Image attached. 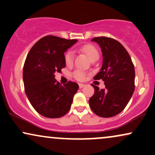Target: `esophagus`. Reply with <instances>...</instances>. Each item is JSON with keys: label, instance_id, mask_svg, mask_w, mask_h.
Wrapping results in <instances>:
<instances>
[{"label": "esophagus", "instance_id": "obj_1", "mask_svg": "<svg viewBox=\"0 0 155 155\" xmlns=\"http://www.w3.org/2000/svg\"><path fill=\"white\" fill-rule=\"evenodd\" d=\"M79 88L81 89L82 87H84V84H79Z\"/></svg>", "mask_w": 155, "mask_h": 155}]
</instances>
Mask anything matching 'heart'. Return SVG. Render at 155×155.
Returning a JSON list of instances; mask_svg holds the SVG:
<instances>
[{
    "label": "heart",
    "mask_w": 155,
    "mask_h": 155,
    "mask_svg": "<svg viewBox=\"0 0 155 155\" xmlns=\"http://www.w3.org/2000/svg\"><path fill=\"white\" fill-rule=\"evenodd\" d=\"M78 50H79V52L86 54L92 61H95L99 58V51L97 49V48L92 44H84V45L79 47ZM64 59H65V63L66 64V65L71 66L73 63H74V54H73L72 51H68V52L65 53ZM73 76L76 80L82 81L85 77V74L82 71L76 70L73 73Z\"/></svg>",
    "instance_id": "1"
}]
</instances>
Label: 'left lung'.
<instances>
[{
    "label": "left lung",
    "instance_id": "obj_1",
    "mask_svg": "<svg viewBox=\"0 0 155 155\" xmlns=\"http://www.w3.org/2000/svg\"><path fill=\"white\" fill-rule=\"evenodd\" d=\"M100 45L103 65L94 79H102L105 89H95L89 100L92 111L101 117L116 116L124 110L135 90V68L130 56L120 42L108 37L92 39Z\"/></svg>",
    "mask_w": 155,
    "mask_h": 155
}]
</instances>
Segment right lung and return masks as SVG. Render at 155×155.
Returning a JSON list of instances; mask_svg holds the SVG:
<instances>
[{"label":"right lung","mask_w":155,"mask_h":155,"mask_svg":"<svg viewBox=\"0 0 155 155\" xmlns=\"http://www.w3.org/2000/svg\"><path fill=\"white\" fill-rule=\"evenodd\" d=\"M76 42V39L47 35L28 52L23 68L25 91L32 106L42 116L59 118L70 110L79 85L73 81L62 85L54 79V73L65 67L64 53Z\"/></svg>","instance_id":"1"}]
</instances>
